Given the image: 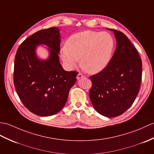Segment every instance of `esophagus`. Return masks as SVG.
I'll return each instance as SVG.
<instances>
[{"label":"esophagus","instance_id":"obj_1","mask_svg":"<svg viewBox=\"0 0 154 154\" xmlns=\"http://www.w3.org/2000/svg\"><path fill=\"white\" fill-rule=\"evenodd\" d=\"M85 76L83 75V74H81V73H79L78 75H77V79H81V78H83V77H84Z\"/></svg>","mask_w":154,"mask_h":154}]
</instances>
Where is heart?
<instances>
[{
  "label": "heart",
  "mask_w": 154,
  "mask_h": 154,
  "mask_svg": "<svg viewBox=\"0 0 154 154\" xmlns=\"http://www.w3.org/2000/svg\"><path fill=\"white\" fill-rule=\"evenodd\" d=\"M115 42L108 32L84 31L68 38L66 45L61 48L60 55L69 69L81 66L90 73L100 72L112 58Z\"/></svg>",
  "instance_id": "b5f03b06"
}]
</instances>
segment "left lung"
I'll return each instance as SVG.
<instances>
[{
    "label": "left lung",
    "mask_w": 154,
    "mask_h": 154,
    "mask_svg": "<svg viewBox=\"0 0 154 154\" xmlns=\"http://www.w3.org/2000/svg\"><path fill=\"white\" fill-rule=\"evenodd\" d=\"M115 35L116 49L108 66L90 77L89 96L95 110L101 115L114 117L133 104L140 90L142 60L128 37L122 32L111 29Z\"/></svg>",
    "instance_id": "left-lung-1"
}]
</instances>
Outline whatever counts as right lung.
I'll list each match as a JSON object with an SVG mask.
<instances>
[{
    "label": "right lung",
    "mask_w": 154,
    "mask_h": 154,
    "mask_svg": "<svg viewBox=\"0 0 154 154\" xmlns=\"http://www.w3.org/2000/svg\"><path fill=\"white\" fill-rule=\"evenodd\" d=\"M58 27L40 30L27 37L17 48L14 61V83L23 104L39 116H51L65 106L77 71H66L59 62L61 41ZM38 44L49 47L46 60L38 59Z\"/></svg>",
    "instance_id": "right-lung-1"
}]
</instances>
